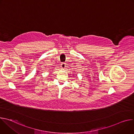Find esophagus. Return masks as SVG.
<instances>
[{"instance_id": "esophagus-1", "label": "esophagus", "mask_w": 134, "mask_h": 134, "mask_svg": "<svg viewBox=\"0 0 134 134\" xmlns=\"http://www.w3.org/2000/svg\"><path fill=\"white\" fill-rule=\"evenodd\" d=\"M61 67H62V68H65V67H66V64L65 63H62V65H61Z\"/></svg>"}]
</instances>
